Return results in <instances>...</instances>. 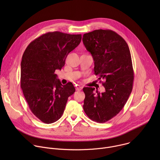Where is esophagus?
Masks as SVG:
<instances>
[{"mask_svg":"<svg viewBox=\"0 0 160 160\" xmlns=\"http://www.w3.org/2000/svg\"><path fill=\"white\" fill-rule=\"evenodd\" d=\"M82 87H80V86H77V87H76V90H78V91L82 90Z\"/></svg>","mask_w":160,"mask_h":160,"instance_id":"34e87169","label":"esophagus"}]
</instances>
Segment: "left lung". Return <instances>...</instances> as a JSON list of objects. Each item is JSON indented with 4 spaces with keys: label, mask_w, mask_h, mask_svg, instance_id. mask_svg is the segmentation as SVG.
I'll list each match as a JSON object with an SVG mask.
<instances>
[{
    "label": "left lung",
    "mask_w": 160,
    "mask_h": 160,
    "mask_svg": "<svg viewBox=\"0 0 160 160\" xmlns=\"http://www.w3.org/2000/svg\"><path fill=\"white\" fill-rule=\"evenodd\" d=\"M83 43L94 61V73L102 83L105 92L84 87L83 110L88 117L104 123L123 109L132 90L133 70L128 44L110 30H96L83 35Z\"/></svg>",
    "instance_id": "8db88e82"
}]
</instances>
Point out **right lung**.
<instances>
[{
  "label": "right lung",
  "instance_id": "1",
  "mask_svg": "<svg viewBox=\"0 0 160 160\" xmlns=\"http://www.w3.org/2000/svg\"><path fill=\"white\" fill-rule=\"evenodd\" d=\"M82 35L60 32L45 33L32 41L21 62V88L33 115L49 124L62 116L68 98L75 88L72 82L62 85L55 74L80 44Z\"/></svg>",
  "mask_w": 160,
  "mask_h": 160
}]
</instances>
